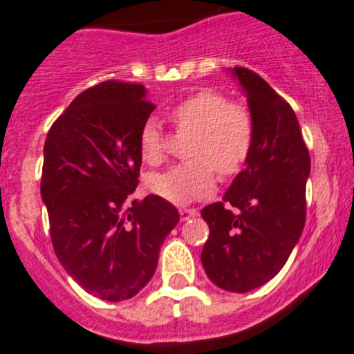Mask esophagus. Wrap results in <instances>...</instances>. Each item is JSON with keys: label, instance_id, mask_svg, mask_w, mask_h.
I'll list each match as a JSON object with an SVG mask.
<instances>
[{"label": "esophagus", "instance_id": "1", "mask_svg": "<svg viewBox=\"0 0 354 354\" xmlns=\"http://www.w3.org/2000/svg\"><path fill=\"white\" fill-rule=\"evenodd\" d=\"M197 214H198L197 209H180L181 221H187V219H190V217H195Z\"/></svg>", "mask_w": 354, "mask_h": 354}]
</instances>
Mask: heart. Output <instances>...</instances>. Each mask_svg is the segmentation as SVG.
I'll return each instance as SVG.
<instances>
[{
    "mask_svg": "<svg viewBox=\"0 0 354 354\" xmlns=\"http://www.w3.org/2000/svg\"><path fill=\"white\" fill-rule=\"evenodd\" d=\"M171 120L178 130L192 133L185 154L194 159L149 176L147 187L157 197L178 205L209 197L216 188L214 167L221 176H231L248 159L252 120L241 106L231 104L219 92L203 91L185 99L171 111ZM140 156L151 166L164 159L162 128L154 116L142 124Z\"/></svg>",
    "mask_w": 354,
    "mask_h": 354,
    "instance_id": "b5f03b06",
    "label": "heart"
}]
</instances>
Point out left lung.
Instances as JSON below:
<instances>
[{
  "mask_svg": "<svg viewBox=\"0 0 354 354\" xmlns=\"http://www.w3.org/2000/svg\"><path fill=\"white\" fill-rule=\"evenodd\" d=\"M230 73L248 102L253 142L223 202L202 209L210 230L202 266L217 288L246 292L277 276L301 236L310 154L291 106L253 71Z\"/></svg>",
  "mask_w": 354,
  "mask_h": 354,
  "instance_id": "left-lung-1",
  "label": "left lung"
}]
</instances>
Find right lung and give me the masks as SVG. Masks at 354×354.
<instances>
[{"mask_svg":"<svg viewBox=\"0 0 354 354\" xmlns=\"http://www.w3.org/2000/svg\"><path fill=\"white\" fill-rule=\"evenodd\" d=\"M154 108L144 85L102 82L77 95L46 138L41 197L53 248L68 276L106 301L133 298L152 279L180 221L157 195L128 205Z\"/></svg>","mask_w":354,"mask_h":354,"instance_id":"obj_1","label":"right lung"}]
</instances>
